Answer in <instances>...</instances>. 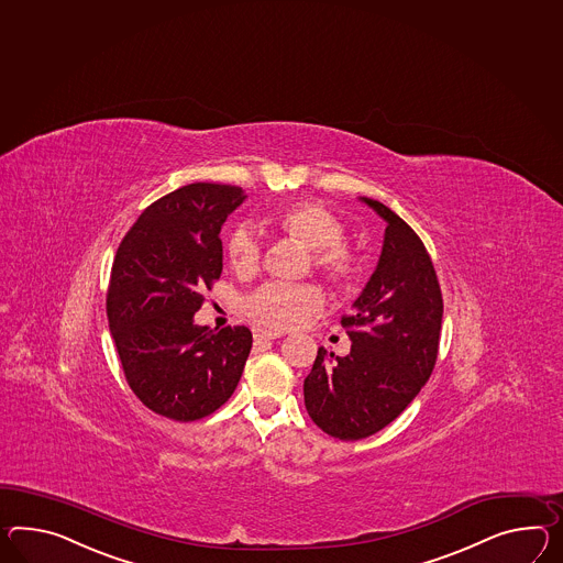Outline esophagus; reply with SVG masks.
<instances>
[{"label": "esophagus", "instance_id": "34e87169", "mask_svg": "<svg viewBox=\"0 0 563 563\" xmlns=\"http://www.w3.org/2000/svg\"><path fill=\"white\" fill-rule=\"evenodd\" d=\"M283 333L280 331L254 330V340L264 342V340H278Z\"/></svg>", "mask_w": 563, "mask_h": 563}]
</instances>
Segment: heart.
Wrapping results in <instances>:
<instances>
[{"label": "heart", "instance_id": "b5f03b06", "mask_svg": "<svg viewBox=\"0 0 563 563\" xmlns=\"http://www.w3.org/2000/svg\"><path fill=\"white\" fill-rule=\"evenodd\" d=\"M268 223L288 240L309 247V266L330 280L333 287H354L362 271L360 254L356 246L343 238L345 225L330 207L317 201H297L275 209L268 216ZM225 250L238 275L258 273L262 244L252 230L238 228L230 235ZM323 292L316 285L266 283L247 297L244 311L261 325L287 330L317 313L323 307Z\"/></svg>", "mask_w": 563, "mask_h": 563}]
</instances>
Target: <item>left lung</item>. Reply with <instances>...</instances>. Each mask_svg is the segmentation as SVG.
Segmentation results:
<instances>
[{"instance_id":"1","label":"left lung","mask_w":563,"mask_h":563,"mask_svg":"<svg viewBox=\"0 0 563 563\" xmlns=\"http://www.w3.org/2000/svg\"><path fill=\"white\" fill-rule=\"evenodd\" d=\"M386 221L383 254L368 285L340 323L347 356L317 350L305 378V407L328 435L371 438L409 407L438 360L443 299L426 244L395 211L362 197Z\"/></svg>"}]
</instances>
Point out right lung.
Returning <instances> with one entry per match:
<instances>
[{
	"label": "right lung",
	"instance_id": "add662e5",
	"mask_svg": "<svg viewBox=\"0 0 563 563\" xmlns=\"http://www.w3.org/2000/svg\"><path fill=\"white\" fill-rule=\"evenodd\" d=\"M246 199L233 185L192 183L144 209L111 264L108 321L124 376L142 405L197 421L232 397L252 333L216 331L192 316L221 276L223 221Z\"/></svg>",
	"mask_w": 563,
	"mask_h": 563
}]
</instances>
